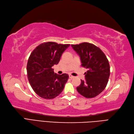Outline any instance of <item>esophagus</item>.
Wrapping results in <instances>:
<instances>
[{
    "label": "esophagus",
    "instance_id": "obj_1",
    "mask_svg": "<svg viewBox=\"0 0 134 134\" xmlns=\"http://www.w3.org/2000/svg\"><path fill=\"white\" fill-rule=\"evenodd\" d=\"M69 77H70V79H72V78H74V77H75L74 76H72V75H71V74H70V75H69Z\"/></svg>",
    "mask_w": 134,
    "mask_h": 134
}]
</instances>
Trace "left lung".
Wrapping results in <instances>:
<instances>
[{
    "instance_id": "obj_1",
    "label": "left lung",
    "mask_w": 134,
    "mask_h": 134,
    "mask_svg": "<svg viewBox=\"0 0 134 134\" xmlns=\"http://www.w3.org/2000/svg\"><path fill=\"white\" fill-rule=\"evenodd\" d=\"M71 47L80 56L81 66L89 70L76 90L86 98H94L107 85L110 74L108 60L102 50L93 44L85 42Z\"/></svg>"
}]
</instances>
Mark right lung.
<instances>
[{
    "instance_id": "right-lung-1",
    "label": "right lung",
    "mask_w": 134,
    "mask_h": 134,
    "mask_svg": "<svg viewBox=\"0 0 134 134\" xmlns=\"http://www.w3.org/2000/svg\"><path fill=\"white\" fill-rule=\"evenodd\" d=\"M69 46L43 43L31 53L26 66L27 76L32 89L41 98L52 99L63 91L69 76L67 74L55 73L52 66L59 63L62 54Z\"/></svg>"
}]
</instances>
